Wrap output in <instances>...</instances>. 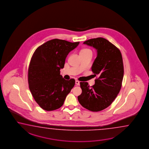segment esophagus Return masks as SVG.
Masks as SVG:
<instances>
[{
    "label": "esophagus",
    "mask_w": 149,
    "mask_h": 149,
    "mask_svg": "<svg viewBox=\"0 0 149 149\" xmlns=\"http://www.w3.org/2000/svg\"><path fill=\"white\" fill-rule=\"evenodd\" d=\"M75 84H76V85H79V81H77V80H76V81H75Z\"/></svg>",
    "instance_id": "esophagus-1"
}]
</instances>
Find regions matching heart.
I'll return each instance as SVG.
<instances>
[{
	"mask_svg": "<svg viewBox=\"0 0 149 149\" xmlns=\"http://www.w3.org/2000/svg\"><path fill=\"white\" fill-rule=\"evenodd\" d=\"M91 52L90 49L88 48H85L82 49V50L80 52V53H83V52Z\"/></svg>",
	"mask_w": 149,
	"mask_h": 149,
	"instance_id": "obj_1",
	"label": "heart"
}]
</instances>
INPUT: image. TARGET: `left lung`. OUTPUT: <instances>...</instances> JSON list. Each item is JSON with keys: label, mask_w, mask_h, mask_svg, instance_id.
<instances>
[{"label": "left lung", "mask_w": 149, "mask_h": 149, "mask_svg": "<svg viewBox=\"0 0 149 149\" xmlns=\"http://www.w3.org/2000/svg\"><path fill=\"white\" fill-rule=\"evenodd\" d=\"M83 43L97 50L91 70L94 76L99 77L92 86L88 82H80L82 92L77 98L84 108L99 111L109 106L120 90L124 76L122 54L118 48L103 38L89 39Z\"/></svg>", "instance_id": "1"}]
</instances>
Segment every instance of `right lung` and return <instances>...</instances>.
I'll return each instance as SVG.
<instances>
[{
  "label": "right lung",
  "instance_id": "right-lung-1",
  "mask_svg": "<svg viewBox=\"0 0 149 149\" xmlns=\"http://www.w3.org/2000/svg\"><path fill=\"white\" fill-rule=\"evenodd\" d=\"M79 42L51 40L34 52L28 70V83L31 94L42 109L52 111L61 108L75 81L64 79L60 74L67 55Z\"/></svg>",
  "mask_w": 149,
  "mask_h": 149
}]
</instances>
